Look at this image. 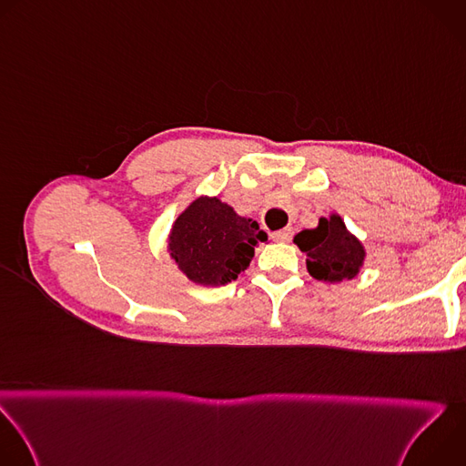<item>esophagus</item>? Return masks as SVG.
<instances>
[{
	"mask_svg": "<svg viewBox=\"0 0 466 466\" xmlns=\"http://www.w3.org/2000/svg\"><path fill=\"white\" fill-rule=\"evenodd\" d=\"M291 238H293V230L291 228H284V230L273 232V239L280 241V243H288V241H291Z\"/></svg>",
	"mask_w": 466,
	"mask_h": 466,
	"instance_id": "34e87169",
	"label": "esophagus"
}]
</instances>
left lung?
I'll use <instances>...</instances> for the list:
<instances>
[{
  "mask_svg": "<svg viewBox=\"0 0 466 466\" xmlns=\"http://www.w3.org/2000/svg\"><path fill=\"white\" fill-rule=\"evenodd\" d=\"M293 241L306 252L308 273L319 282L354 280L365 265V245L347 228L339 214L320 218L315 228L300 230Z\"/></svg>",
  "mask_w": 466,
  "mask_h": 466,
  "instance_id": "left-lung-1",
  "label": "left lung"
}]
</instances>
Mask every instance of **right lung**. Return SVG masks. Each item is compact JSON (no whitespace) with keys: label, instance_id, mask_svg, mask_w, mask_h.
Here are the masks:
<instances>
[{"label":"right lung","instance_id":"add662e5","mask_svg":"<svg viewBox=\"0 0 466 466\" xmlns=\"http://www.w3.org/2000/svg\"><path fill=\"white\" fill-rule=\"evenodd\" d=\"M261 241L268 234L254 219L239 216L219 197L201 195L175 219L167 252L189 282L219 288L248 268Z\"/></svg>","mask_w":466,"mask_h":466}]
</instances>
